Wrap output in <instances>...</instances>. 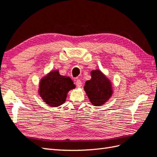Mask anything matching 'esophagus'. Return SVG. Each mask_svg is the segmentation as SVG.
<instances>
[{
    "label": "esophagus",
    "mask_w": 157,
    "mask_h": 157,
    "mask_svg": "<svg viewBox=\"0 0 157 157\" xmlns=\"http://www.w3.org/2000/svg\"><path fill=\"white\" fill-rule=\"evenodd\" d=\"M75 84H76L77 87H78V88H80V87H82V81H81V80H79V79H76V81H75Z\"/></svg>",
    "instance_id": "1"
}]
</instances>
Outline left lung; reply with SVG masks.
<instances>
[{
	"instance_id": "1",
	"label": "left lung",
	"mask_w": 157,
	"mask_h": 157,
	"mask_svg": "<svg viewBox=\"0 0 157 157\" xmlns=\"http://www.w3.org/2000/svg\"><path fill=\"white\" fill-rule=\"evenodd\" d=\"M84 90L90 102L97 106L107 102L113 93L110 79L98 69L91 71V79L86 82Z\"/></svg>"
}]
</instances>
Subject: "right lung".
I'll return each instance as SVG.
<instances>
[{
    "instance_id": "1",
    "label": "right lung",
    "mask_w": 157,
    "mask_h": 157,
    "mask_svg": "<svg viewBox=\"0 0 157 157\" xmlns=\"http://www.w3.org/2000/svg\"><path fill=\"white\" fill-rule=\"evenodd\" d=\"M38 94L46 104L57 107L66 101L67 93L75 88L71 79L59 74V70H53L43 77L39 84Z\"/></svg>"
}]
</instances>
